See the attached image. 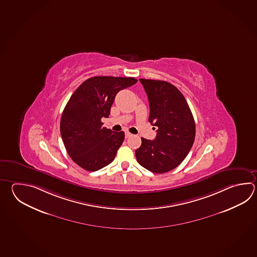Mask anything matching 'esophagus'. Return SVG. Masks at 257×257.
<instances>
[{
  "label": "esophagus",
  "instance_id": "34e87169",
  "mask_svg": "<svg viewBox=\"0 0 257 257\" xmlns=\"http://www.w3.org/2000/svg\"><path fill=\"white\" fill-rule=\"evenodd\" d=\"M133 135H132L131 133H129V132H125V137L126 138H128V137H132Z\"/></svg>",
  "mask_w": 257,
  "mask_h": 257
}]
</instances>
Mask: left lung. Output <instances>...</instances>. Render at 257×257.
Returning <instances> with one entry per match:
<instances>
[{
  "mask_svg": "<svg viewBox=\"0 0 257 257\" xmlns=\"http://www.w3.org/2000/svg\"><path fill=\"white\" fill-rule=\"evenodd\" d=\"M139 80L148 97V120L158 129L155 140L141 138V147L136 150L137 162L153 173H166L177 168L193 146V115L183 94L172 84Z\"/></svg>",
  "mask_w": 257,
  "mask_h": 257,
  "instance_id": "8db88e82",
  "label": "left lung"
}]
</instances>
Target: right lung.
Listing matches in <instances>:
<instances>
[{
  "instance_id": "add662e5",
  "label": "right lung",
  "mask_w": 257,
  "mask_h": 257,
  "mask_svg": "<svg viewBox=\"0 0 257 257\" xmlns=\"http://www.w3.org/2000/svg\"><path fill=\"white\" fill-rule=\"evenodd\" d=\"M135 78L93 77L74 91L60 120V134L68 156L80 168L97 171L113 161L124 140L123 132L102 127L120 89L136 84Z\"/></svg>"
}]
</instances>
